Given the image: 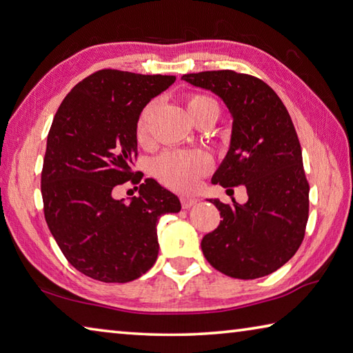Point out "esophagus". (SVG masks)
<instances>
[{
	"label": "esophagus",
	"mask_w": 353,
	"mask_h": 353,
	"mask_svg": "<svg viewBox=\"0 0 353 353\" xmlns=\"http://www.w3.org/2000/svg\"><path fill=\"white\" fill-rule=\"evenodd\" d=\"M179 201H181L183 209H189L196 203V198L195 196H181L179 198Z\"/></svg>",
	"instance_id": "34e87169"
}]
</instances>
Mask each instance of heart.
<instances>
[{
    "label": "heart",
    "instance_id": "heart-1",
    "mask_svg": "<svg viewBox=\"0 0 353 353\" xmlns=\"http://www.w3.org/2000/svg\"><path fill=\"white\" fill-rule=\"evenodd\" d=\"M185 109L196 124L201 119L210 118L215 121L219 117V105L214 98L201 94L185 97ZM157 110V101H149L139 110L135 121V137L141 145L150 143V121ZM214 168V159L205 150H169L158 157L154 163V176L165 188L175 192L194 190L199 179Z\"/></svg>",
    "mask_w": 353,
    "mask_h": 353
}]
</instances>
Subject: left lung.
I'll list each match as a JSON object with an SVG mask.
<instances>
[{"instance_id":"8db88e82","label":"left lung","mask_w":353,"mask_h":353,"mask_svg":"<svg viewBox=\"0 0 353 353\" xmlns=\"http://www.w3.org/2000/svg\"><path fill=\"white\" fill-rule=\"evenodd\" d=\"M181 79L212 90L229 108L230 149L212 183L229 190L244 184L249 196L245 204L212 199L223 219L203 236V254L238 280L270 275L295 255L309 218V183L289 112L270 85L248 73L208 70Z\"/></svg>"}]
</instances>
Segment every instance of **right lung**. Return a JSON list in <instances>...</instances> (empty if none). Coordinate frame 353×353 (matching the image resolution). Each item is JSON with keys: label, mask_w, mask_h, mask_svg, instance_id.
<instances>
[{"label": "right lung", "mask_w": 353, "mask_h": 353, "mask_svg": "<svg viewBox=\"0 0 353 353\" xmlns=\"http://www.w3.org/2000/svg\"><path fill=\"white\" fill-rule=\"evenodd\" d=\"M175 79L101 69L79 81L53 117L41 170L44 218L65 259L97 281L145 274L158 256L159 216L181 209L172 192L134 170L139 110ZM128 181L140 189L129 205L111 196Z\"/></svg>", "instance_id": "right-lung-1"}]
</instances>
